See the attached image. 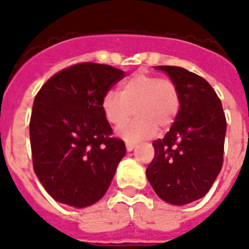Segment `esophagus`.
Wrapping results in <instances>:
<instances>
[{"label": "esophagus", "instance_id": "esophagus-1", "mask_svg": "<svg viewBox=\"0 0 249 249\" xmlns=\"http://www.w3.org/2000/svg\"><path fill=\"white\" fill-rule=\"evenodd\" d=\"M135 147H136L135 143H131V142H127L126 143V149L128 151V152H130V151H132V149L135 148Z\"/></svg>", "mask_w": 249, "mask_h": 249}]
</instances>
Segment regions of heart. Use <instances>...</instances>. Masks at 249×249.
<instances>
[{"instance_id":"b5f03b06","label":"heart","mask_w":249,"mask_h":249,"mask_svg":"<svg viewBox=\"0 0 249 249\" xmlns=\"http://www.w3.org/2000/svg\"><path fill=\"white\" fill-rule=\"evenodd\" d=\"M180 106V90L175 81L143 72L122 82L119 94L107 91L101 101L105 119L113 126H122L136 114L134 121L117 131L127 142L147 139L158 128L168 130L175 123Z\"/></svg>"}]
</instances>
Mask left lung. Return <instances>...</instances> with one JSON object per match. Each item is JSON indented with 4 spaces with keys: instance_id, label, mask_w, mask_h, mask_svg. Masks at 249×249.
I'll list each match as a JSON object with an SVG mask.
<instances>
[{
    "instance_id": "left-lung-1",
    "label": "left lung",
    "mask_w": 249,
    "mask_h": 249,
    "mask_svg": "<svg viewBox=\"0 0 249 249\" xmlns=\"http://www.w3.org/2000/svg\"><path fill=\"white\" fill-rule=\"evenodd\" d=\"M180 90L178 115L147 168L149 184L162 201L186 205L210 190L223 165L226 117L215 90L201 76L181 67L160 65Z\"/></svg>"
}]
</instances>
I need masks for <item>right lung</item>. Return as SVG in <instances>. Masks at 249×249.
I'll return each instance as SVG.
<instances>
[{"instance_id": "1", "label": "right lung", "mask_w": 249, "mask_h": 249, "mask_svg": "<svg viewBox=\"0 0 249 249\" xmlns=\"http://www.w3.org/2000/svg\"><path fill=\"white\" fill-rule=\"evenodd\" d=\"M123 77L111 65L74 64L53 74L35 97L30 119L34 171L57 202L87 207L107 192L126 145L111 136L101 101Z\"/></svg>"}]
</instances>
